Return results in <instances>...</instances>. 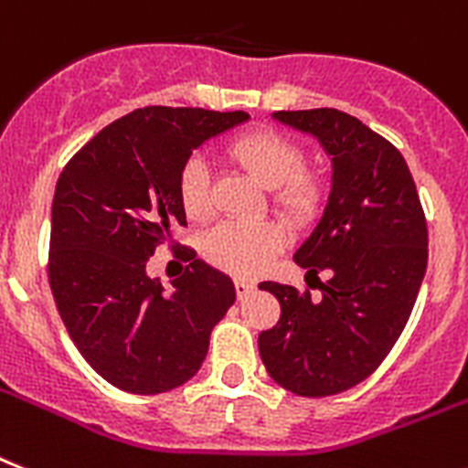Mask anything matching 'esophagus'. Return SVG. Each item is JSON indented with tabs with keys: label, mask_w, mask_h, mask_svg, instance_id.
I'll list each match as a JSON object with an SVG mask.
<instances>
[{
	"label": "esophagus",
	"mask_w": 468,
	"mask_h": 468,
	"mask_svg": "<svg viewBox=\"0 0 468 468\" xmlns=\"http://www.w3.org/2000/svg\"><path fill=\"white\" fill-rule=\"evenodd\" d=\"M254 290V282H250V281H240V278H238V281H235V294H238V297H247V294L252 292Z\"/></svg>",
	"instance_id": "1"
}]
</instances>
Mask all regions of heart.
Segmentation results:
<instances>
[{
    "label": "heart",
    "instance_id": "1",
    "mask_svg": "<svg viewBox=\"0 0 468 468\" xmlns=\"http://www.w3.org/2000/svg\"><path fill=\"white\" fill-rule=\"evenodd\" d=\"M228 154L247 174L271 187V207L292 223H309L319 214L324 186L304 171L307 156L297 143L276 131H252L235 137ZM178 197L187 218L204 221L211 214V171L199 154L183 164ZM285 247V235L271 221H223L204 235L202 252L209 264L230 276H259Z\"/></svg>",
    "mask_w": 468,
    "mask_h": 468
}]
</instances>
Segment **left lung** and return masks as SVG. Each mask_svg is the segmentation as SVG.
I'll list each match as a JSON object with an SVG mask.
<instances>
[{"label":"left lung","mask_w":468,"mask_h":468,"mask_svg":"<svg viewBox=\"0 0 468 468\" xmlns=\"http://www.w3.org/2000/svg\"><path fill=\"white\" fill-rule=\"evenodd\" d=\"M312 133L331 154L333 190L319 226L297 250L307 276L331 271L321 297L266 281L281 319L259 333L278 386L302 398L349 390L374 374L410 321L428 264V228L399 149L337 109L273 113Z\"/></svg>","instance_id":"1"}]
</instances>
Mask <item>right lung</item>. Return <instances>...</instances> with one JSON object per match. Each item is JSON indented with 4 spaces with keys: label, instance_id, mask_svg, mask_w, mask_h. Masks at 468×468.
<instances>
[{
    "label": "right lung",
    "instance_id": "1",
    "mask_svg": "<svg viewBox=\"0 0 468 468\" xmlns=\"http://www.w3.org/2000/svg\"><path fill=\"white\" fill-rule=\"evenodd\" d=\"M245 112L144 107L82 144L57 180L47 276L70 340L104 380L135 395L183 386L202 367L214 325L235 302L233 281L190 261L164 292L147 261L186 226L180 168Z\"/></svg>",
    "mask_w": 468,
    "mask_h": 468
}]
</instances>
